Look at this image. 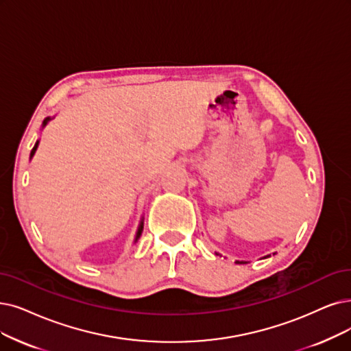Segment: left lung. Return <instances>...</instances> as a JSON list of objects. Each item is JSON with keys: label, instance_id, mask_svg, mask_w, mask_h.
Segmentation results:
<instances>
[{"label": "left lung", "instance_id": "left-lung-1", "mask_svg": "<svg viewBox=\"0 0 351 351\" xmlns=\"http://www.w3.org/2000/svg\"><path fill=\"white\" fill-rule=\"evenodd\" d=\"M217 255H219V254H217ZM236 263H246V262H243V261H237Z\"/></svg>", "mask_w": 351, "mask_h": 351}]
</instances>
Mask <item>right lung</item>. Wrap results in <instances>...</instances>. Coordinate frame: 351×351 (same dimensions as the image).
I'll return each instance as SVG.
<instances>
[{"label":"right lung","instance_id":"1","mask_svg":"<svg viewBox=\"0 0 351 351\" xmlns=\"http://www.w3.org/2000/svg\"><path fill=\"white\" fill-rule=\"evenodd\" d=\"M51 118L50 117H47L45 121H43V127H46L47 125V122L50 121ZM37 147H38V141L36 143V145L33 147V149H32V154H30V160H32V157L34 156V152H36V149H37ZM143 228H144V217L141 219V221H139V226H138V232H136V236H135V242L139 239V236H141V233H143Z\"/></svg>","mask_w":351,"mask_h":351}]
</instances>
